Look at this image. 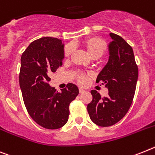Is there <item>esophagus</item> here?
<instances>
[{"mask_svg":"<svg viewBox=\"0 0 155 155\" xmlns=\"http://www.w3.org/2000/svg\"><path fill=\"white\" fill-rule=\"evenodd\" d=\"M79 93H80V94H82V93H83V92H85V91H84L83 88H79Z\"/></svg>","mask_w":155,"mask_h":155,"instance_id":"esophagus-1","label":"esophagus"}]
</instances>
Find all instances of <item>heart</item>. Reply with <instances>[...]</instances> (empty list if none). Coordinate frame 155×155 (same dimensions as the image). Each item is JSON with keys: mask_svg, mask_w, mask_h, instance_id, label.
<instances>
[{"mask_svg": "<svg viewBox=\"0 0 155 155\" xmlns=\"http://www.w3.org/2000/svg\"><path fill=\"white\" fill-rule=\"evenodd\" d=\"M83 46L87 50V53L91 58L101 57L107 51V44L105 41L98 37H91L83 40ZM73 53V47L68 45L64 50V56L65 58H69ZM87 80L86 74H79L77 76V81L80 84H84Z\"/></svg>", "mask_w": 155, "mask_h": 155, "instance_id": "b5f03b06", "label": "heart"}]
</instances>
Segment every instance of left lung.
<instances>
[{
  "mask_svg": "<svg viewBox=\"0 0 155 155\" xmlns=\"http://www.w3.org/2000/svg\"><path fill=\"white\" fill-rule=\"evenodd\" d=\"M109 59L97 78L108 89V95L101 97L95 90L91 91L92 101L87 111L93 122L99 126H111L120 121L130 109L135 94L138 67L133 48L124 39L110 33Z\"/></svg>",
  "mask_w": 155,
  "mask_h": 155,
  "instance_id": "left-lung-1",
  "label": "left lung"
}]
</instances>
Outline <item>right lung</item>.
<instances>
[{"label":"right lung","instance_id":"obj_1","mask_svg":"<svg viewBox=\"0 0 155 155\" xmlns=\"http://www.w3.org/2000/svg\"><path fill=\"white\" fill-rule=\"evenodd\" d=\"M64 45L54 37L34 40L21 57L19 85L29 115L37 124L48 130L65 125L69 104L79 94L75 84L68 83L59 93L50 87L49 74L62 65Z\"/></svg>","mask_w":155,"mask_h":155}]
</instances>
